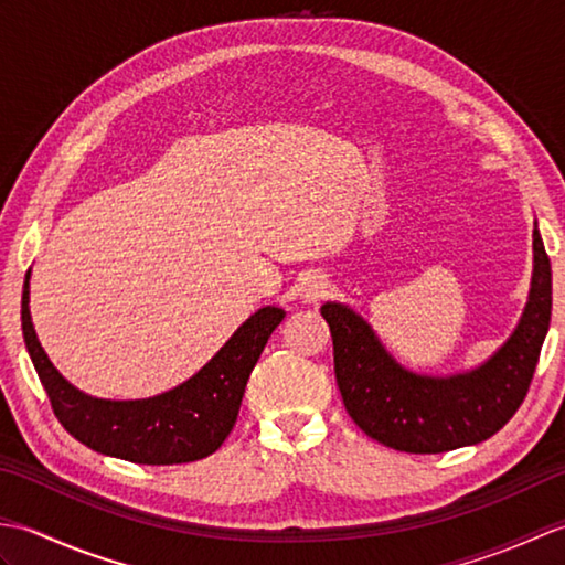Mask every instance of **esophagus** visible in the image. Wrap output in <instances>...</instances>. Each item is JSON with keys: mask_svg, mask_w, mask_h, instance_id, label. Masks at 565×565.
Listing matches in <instances>:
<instances>
[{"mask_svg": "<svg viewBox=\"0 0 565 565\" xmlns=\"http://www.w3.org/2000/svg\"><path fill=\"white\" fill-rule=\"evenodd\" d=\"M328 289H330V284H328L326 276H318V274L306 276L303 284H301L303 303H318L320 298L328 296Z\"/></svg>", "mask_w": 565, "mask_h": 565, "instance_id": "34e87169", "label": "esophagus"}]
</instances>
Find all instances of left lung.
I'll return each instance as SVG.
<instances>
[{
	"label": "left lung",
	"instance_id": "1",
	"mask_svg": "<svg viewBox=\"0 0 565 565\" xmlns=\"http://www.w3.org/2000/svg\"><path fill=\"white\" fill-rule=\"evenodd\" d=\"M532 237V286L518 328L483 364L459 374H417L354 308L338 301L320 308L344 407L371 439L407 454H441L486 441L518 413L551 322V262L536 223Z\"/></svg>",
	"mask_w": 565,
	"mask_h": 565
}]
</instances>
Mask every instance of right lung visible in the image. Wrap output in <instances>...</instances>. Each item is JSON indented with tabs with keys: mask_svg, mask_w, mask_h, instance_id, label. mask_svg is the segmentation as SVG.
I'll use <instances>...</instances> for the list:
<instances>
[{
	"mask_svg": "<svg viewBox=\"0 0 565 565\" xmlns=\"http://www.w3.org/2000/svg\"><path fill=\"white\" fill-rule=\"evenodd\" d=\"M29 279L31 269L21 296L23 342L60 425L84 447L148 466L199 461L221 447L235 427L252 369L286 316L279 306L259 308L206 366L172 391L140 401H106L72 386L47 359L33 330Z\"/></svg>",
	"mask_w": 565,
	"mask_h": 565,
	"instance_id": "1",
	"label": "right lung"
}]
</instances>
